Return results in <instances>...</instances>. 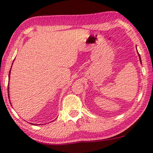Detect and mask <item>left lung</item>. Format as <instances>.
Returning <instances> with one entry per match:
<instances>
[{
	"mask_svg": "<svg viewBox=\"0 0 153 153\" xmlns=\"http://www.w3.org/2000/svg\"><path fill=\"white\" fill-rule=\"evenodd\" d=\"M138 55H139V56H140V62H141V63H142V61H141V59H140V55L138 54Z\"/></svg>",
	"mask_w": 153,
	"mask_h": 153,
	"instance_id": "1",
	"label": "left lung"
}]
</instances>
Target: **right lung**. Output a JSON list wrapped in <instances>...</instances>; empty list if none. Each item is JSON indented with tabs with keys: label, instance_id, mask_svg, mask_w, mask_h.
<instances>
[{
	"label": "right lung",
	"instance_id": "obj_1",
	"mask_svg": "<svg viewBox=\"0 0 153 153\" xmlns=\"http://www.w3.org/2000/svg\"><path fill=\"white\" fill-rule=\"evenodd\" d=\"M9 77H10V71H9ZM8 96H9V86H8Z\"/></svg>",
	"mask_w": 153,
	"mask_h": 153
}]
</instances>
